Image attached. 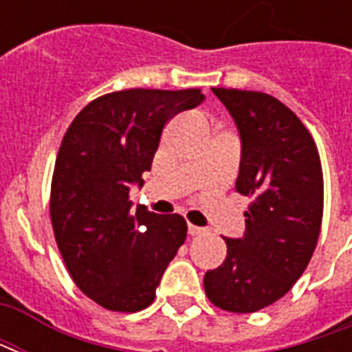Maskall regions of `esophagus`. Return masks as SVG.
<instances>
[{
  "label": "esophagus",
  "instance_id": "1",
  "mask_svg": "<svg viewBox=\"0 0 352 352\" xmlns=\"http://www.w3.org/2000/svg\"><path fill=\"white\" fill-rule=\"evenodd\" d=\"M206 228H199V226H194V224H188V234L190 236H199V234H204Z\"/></svg>",
  "mask_w": 352,
  "mask_h": 352
}]
</instances>
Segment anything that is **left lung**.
Listing matches in <instances>:
<instances>
[{
  "instance_id": "left-lung-1",
  "label": "left lung",
  "mask_w": 352,
  "mask_h": 352,
  "mask_svg": "<svg viewBox=\"0 0 352 352\" xmlns=\"http://www.w3.org/2000/svg\"><path fill=\"white\" fill-rule=\"evenodd\" d=\"M241 139L236 190L251 196L243 237H224L228 254L204 277L211 302L254 313L287 294L317 247L322 168L302 120L270 94L213 88Z\"/></svg>"
}]
</instances>
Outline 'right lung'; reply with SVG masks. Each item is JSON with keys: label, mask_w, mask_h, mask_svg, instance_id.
Returning a JSON list of instances; mask_svg holds the SVG:
<instances>
[{"label": "right lung", "mask_w": 352, "mask_h": 352, "mask_svg": "<svg viewBox=\"0 0 352 352\" xmlns=\"http://www.w3.org/2000/svg\"><path fill=\"white\" fill-rule=\"evenodd\" d=\"M204 100L198 88L120 90L90 101L65 131L52 175V228L75 285L105 309L151 305L186 239L181 214L146 207L131 214L130 190L143 186L164 124Z\"/></svg>", "instance_id": "obj_1"}]
</instances>
